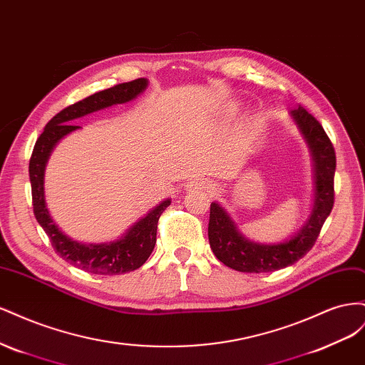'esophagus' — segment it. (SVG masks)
I'll use <instances>...</instances> for the list:
<instances>
[{
	"mask_svg": "<svg viewBox=\"0 0 365 365\" xmlns=\"http://www.w3.org/2000/svg\"><path fill=\"white\" fill-rule=\"evenodd\" d=\"M187 190H200V192H213L216 189V184L213 181H210L208 178H195L189 184L185 185Z\"/></svg>",
	"mask_w": 365,
	"mask_h": 365,
	"instance_id": "1",
	"label": "esophagus"
}]
</instances>
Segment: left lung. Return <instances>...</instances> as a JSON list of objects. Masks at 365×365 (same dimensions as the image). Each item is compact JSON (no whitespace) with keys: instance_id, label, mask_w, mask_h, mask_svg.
<instances>
[{"instance_id":"8db88e82","label":"left lung","mask_w":365,"mask_h":365,"mask_svg":"<svg viewBox=\"0 0 365 365\" xmlns=\"http://www.w3.org/2000/svg\"><path fill=\"white\" fill-rule=\"evenodd\" d=\"M289 117L311 152L314 168V200L311 213L295 233L280 242H256L239 230L235 219L217 201L210 205L208 240L217 260L240 272H272L294 264L311 250L334 207L336 157L323 126L298 108Z\"/></svg>"}]
</instances>
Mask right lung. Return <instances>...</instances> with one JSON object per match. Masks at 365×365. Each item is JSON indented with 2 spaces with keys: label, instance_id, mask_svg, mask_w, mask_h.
<instances>
[{
  "label": "right lung",
  "instance_id": "right-lung-1",
  "mask_svg": "<svg viewBox=\"0 0 365 365\" xmlns=\"http://www.w3.org/2000/svg\"><path fill=\"white\" fill-rule=\"evenodd\" d=\"M148 85L149 81L141 77L137 81L108 88L105 91L96 93L62 109L46 125L33 148L29 164L33 212L59 256L82 271L98 275H117L140 268L149 259L153 247H155L158 219L164 208L170 205V197H165L164 201L152 207L145 216H141L137 222L132 224L123 235L114 240L91 242V244L77 242L63 233L48 212L46 187H43L48 158L62 138L81 129V126L74 125L77 118L134 101L146 90Z\"/></svg>",
  "mask_w": 365,
  "mask_h": 365
}]
</instances>
